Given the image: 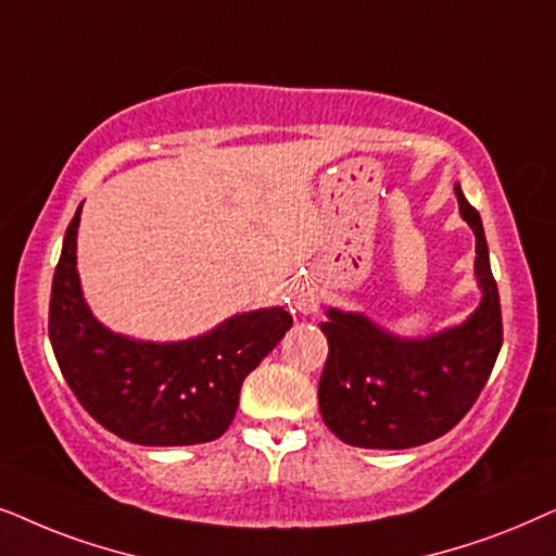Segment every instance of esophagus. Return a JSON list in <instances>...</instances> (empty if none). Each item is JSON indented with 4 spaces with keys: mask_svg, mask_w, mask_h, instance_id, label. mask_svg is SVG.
Segmentation results:
<instances>
[{
    "mask_svg": "<svg viewBox=\"0 0 556 556\" xmlns=\"http://www.w3.org/2000/svg\"><path fill=\"white\" fill-rule=\"evenodd\" d=\"M317 305H320V294H317L315 287H300L298 292H294V309L302 315H315L317 313Z\"/></svg>",
    "mask_w": 556,
    "mask_h": 556,
    "instance_id": "esophagus-1",
    "label": "esophagus"
}]
</instances>
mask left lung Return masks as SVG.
Listing matches in <instances>:
<instances>
[{"instance_id": "left-lung-1", "label": "left lung", "mask_w": 556, "mask_h": 556, "mask_svg": "<svg viewBox=\"0 0 556 556\" xmlns=\"http://www.w3.org/2000/svg\"><path fill=\"white\" fill-rule=\"evenodd\" d=\"M460 216L476 233L480 302L463 323L432 336H396L364 313L328 307L320 414L345 445L406 450L450 432L483 391L503 343L501 300L483 220L455 182Z\"/></svg>"}]
</instances>
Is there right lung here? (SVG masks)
I'll use <instances>...</instances> for the list:
<instances>
[{
    "label": "right lung",
    "mask_w": 556,
    "mask_h": 556,
    "mask_svg": "<svg viewBox=\"0 0 556 556\" xmlns=\"http://www.w3.org/2000/svg\"><path fill=\"white\" fill-rule=\"evenodd\" d=\"M63 239L50 292L48 332L58 366L84 409L116 438L182 447L226 432L247 376L292 328L285 307L231 315L195 338L137 340L106 328L88 307L78 277V224Z\"/></svg>",
    "instance_id": "1"
}]
</instances>
